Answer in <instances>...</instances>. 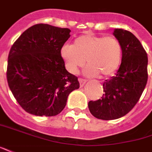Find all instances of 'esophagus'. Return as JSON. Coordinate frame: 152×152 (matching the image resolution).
Here are the masks:
<instances>
[{
	"label": "esophagus",
	"instance_id": "34e87169",
	"mask_svg": "<svg viewBox=\"0 0 152 152\" xmlns=\"http://www.w3.org/2000/svg\"><path fill=\"white\" fill-rule=\"evenodd\" d=\"M78 81H79L80 87H83V85H84L87 82L86 79H83V78H79V79H78Z\"/></svg>",
	"mask_w": 152,
	"mask_h": 152
}]
</instances>
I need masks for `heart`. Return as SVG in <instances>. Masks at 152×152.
<instances>
[{
	"mask_svg": "<svg viewBox=\"0 0 152 152\" xmlns=\"http://www.w3.org/2000/svg\"><path fill=\"white\" fill-rule=\"evenodd\" d=\"M60 55L67 70L77 74L85 64L84 74L88 77H108L120 66L122 58V47L118 39L87 34L75 39L73 45H66L61 48Z\"/></svg>",
	"mask_w": 152,
	"mask_h": 152,
	"instance_id": "b5f03b06",
	"label": "heart"
}]
</instances>
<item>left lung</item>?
<instances>
[{
    "instance_id": "1",
    "label": "left lung",
    "mask_w": 152,
    "mask_h": 152,
    "mask_svg": "<svg viewBox=\"0 0 152 152\" xmlns=\"http://www.w3.org/2000/svg\"><path fill=\"white\" fill-rule=\"evenodd\" d=\"M113 35L122 47L121 65L115 76L103 83L101 99L90 101L93 116L102 120H114L125 116L140 99L147 82V54L130 31L115 29Z\"/></svg>"
}]
</instances>
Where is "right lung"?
<instances>
[{
    "instance_id": "obj_1",
    "label": "right lung",
    "mask_w": 152,
    "mask_h": 152,
    "mask_svg": "<svg viewBox=\"0 0 152 152\" xmlns=\"http://www.w3.org/2000/svg\"><path fill=\"white\" fill-rule=\"evenodd\" d=\"M68 28L31 26L11 46L6 77L15 98L26 112L52 117L62 112L69 94L79 88L69 73L60 50L70 37Z\"/></svg>"
}]
</instances>
